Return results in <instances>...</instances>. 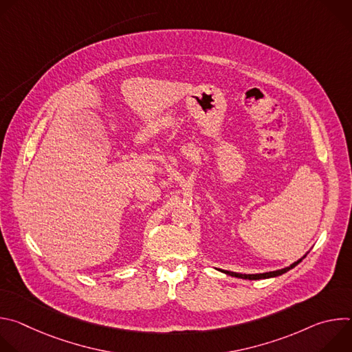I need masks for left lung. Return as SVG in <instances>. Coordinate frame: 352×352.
Returning a JSON list of instances; mask_svg holds the SVG:
<instances>
[{"mask_svg": "<svg viewBox=\"0 0 352 352\" xmlns=\"http://www.w3.org/2000/svg\"><path fill=\"white\" fill-rule=\"evenodd\" d=\"M307 256V255H305ZM304 256V258H305ZM304 258H300L299 261L294 262L292 265H289L288 267H284V269H280V270H276V272H267V273H259V274H242V273H235V272H228V270H220L228 276H232V277H238V278H245V280H262V278H270V277H277V276H281L284 273H287L288 270L294 269L299 262H302Z\"/></svg>", "mask_w": 352, "mask_h": 352, "instance_id": "obj_1", "label": "left lung"}]
</instances>
